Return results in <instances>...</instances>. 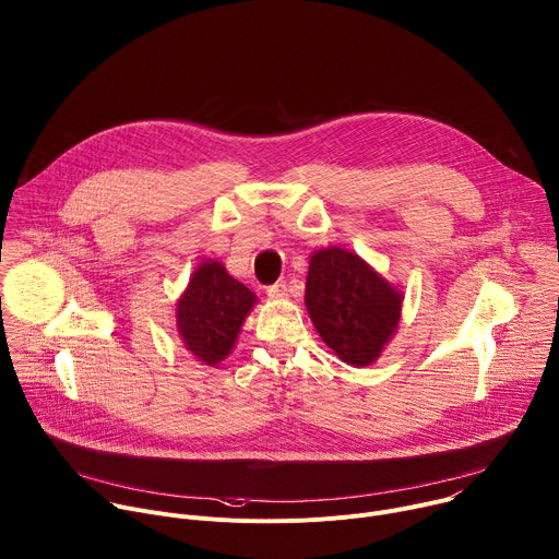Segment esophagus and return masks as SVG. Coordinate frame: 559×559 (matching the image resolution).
I'll use <instances>...</instances> for the list:
<instances>
[{
	"label": "esophagus",
	"instance_id": "obj_1",
	"mask_svg": "<svg viewBox=\"0 0 559 559\" xmlns=\"http://www.w3.org/2000/svg\"><path fill=\"white\" fill-rule=\"evenodd\" d=\"M287 292H289L287 281H281V283H274V285L267 287V296H270V298H285Z\"/></svg>",
	"mask_w": 559,
	"mask_h": 559
}]
</instances>
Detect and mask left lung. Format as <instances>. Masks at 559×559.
Returning a JSON list of instances; mask_svg holds the SVG:
<instances>
[{
  "instance_id": "left-lung-1",
  "label": "left lung",
  "mask_w": 559,
  "mask_h": 559,
  "mask_svg": "<svg viewBox=\"0 0 559 559\" xmlns=\"http://www.w3.org/2000/svg\"><path fill=\"white\" fill-rule=\"evenodd\" d=\"M305 287L307 311L325 345L354 367L373 362L401 321V292L338 248L311 257Z\"/></svg>"
}]
</instances>
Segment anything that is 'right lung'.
Wrapping results in <instances>:
<instances>
[{
	"label": "right lung",
	"mask_w": 559,
	"mask_h": 559,
	"mask_svg": "<svg viewBox=\"0 0 559 559\" xmlns=\"http://www.w3.org/2000/svg\"><path fill=\"white\" fill-rule=\"evenodd\" d=\"M257 296L221 263L199 265L177 305V328L186 347L205 365L223 360L234 343Z\"/></svg>",
	"instance_id": "1"
}]
</instances>
